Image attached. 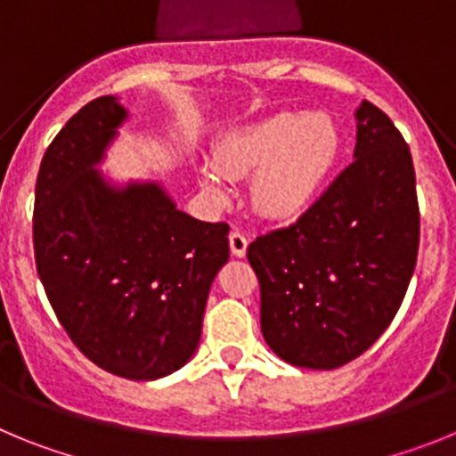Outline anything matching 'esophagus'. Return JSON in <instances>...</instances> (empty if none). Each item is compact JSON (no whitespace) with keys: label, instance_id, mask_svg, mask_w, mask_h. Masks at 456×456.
Instances as JSON below:
<instances>
[{"label":"esophagus","instance_id":"1","mask_svg":"<svg viewBox=\"0 0 456 456\" xmlns=\"http://www.w3.org/2000/svg\"><path fill=\"white\" fill-rule=\"evenodd\" d=\"M228 240H231V251H232V256H235V257H244V256H247L248 237L244 235V232H240V231L231 232V237H228Z\"/></svg>","mask_w":456,"mask_h":456}]
</instances>
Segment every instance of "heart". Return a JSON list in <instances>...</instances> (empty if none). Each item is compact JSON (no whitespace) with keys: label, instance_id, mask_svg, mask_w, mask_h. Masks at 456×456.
<instances>
[{"label":"heart","instance_id":"obj_1","mask_svg":"<svg viewBox=\"0 0 456 456\" xmlns=\"http://www.w3.org/2000/svg\"><path fill=\"white\" fill-rule=\"evenodd\" d=\"M342 155V130L324 111H281L231 130L215 148V168L199 171L209 199L224 203V178L251 175V205L269 221H297L320 203Z\"/></svg>","mask_w":456,"mask_h":456}]
</instances>
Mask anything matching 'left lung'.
<instances>
[{
	"instance_id": "left-lung-1",
	"label": "left lung",
	"mask_w": 456,
	"mask_h": 456,
	"mask_svg": "<svg viewBox=\"0 0 456 456\" xmlns=\"http://www.w3.org/2000/svg\"><path fill=\"white\" fill-rule=\"evenodd\" d=\"M418 244L411 151L393 120L363 100L354 162L308 215L248 247L272 352L310 370L361 356L400 310Z\"/></svg>"
}]
</instances>
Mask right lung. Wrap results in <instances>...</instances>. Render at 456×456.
Here are the masks:
<instances>
[{
  "instance_id": "1",
  "label": "right lung",
  "mask_w": 456,
  "mask_h": 456,
  "mask_svg": "<svg viewBox=\"0 0 456 456\" xmlns=\"http://www.w3.org/2000/svg\"><path fill=\"white\" fill-rule=\"evenodd\" d=\"M130 111L114 95L82 107L40 162L34 251L70 340L134 381L183 368L199 347L212 281L228 263V224L189 216L155 180L100 171Z\"/></svg>"
}]
</instances>
